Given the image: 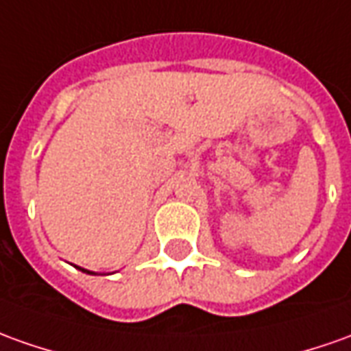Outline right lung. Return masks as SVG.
Returning <instances> with one entry per match:
<instances>
[{"label": "right lung", "instance_id": "obj_1", "mask_svg": "<svg viewBox=\"0 0 351 351\" xmlns=\"http://www.w3.org/2000/svg\"><path fill=\"white\" fill-rule=\"evenodd\" d=\"M74 267H78V265H74ZM80 271H84V273H89V275H95V273L93 271H88V269H82V267H78Z\"/></svg>", "mask_w": 351, "mask_h": 351}]
</instances>
